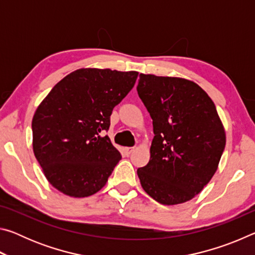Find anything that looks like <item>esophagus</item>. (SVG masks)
Wrapping results in <instances>:
<instances>
[{
	"label": "esophagus",
	"mask_w": 255,
	"mask_h": 255,
	"mask_svg": "<svg viewBox=\"0 0 255 255\" xmlns=\"http://www.w3.org/2000/svg\"><path fill=\"white\" fill-rule=\"evenodd\" d=\"M133 150H135V147H126L125 148V152H126V154H131Z\"/></svg>",
	"instance_id": "1"
}]
</instances>
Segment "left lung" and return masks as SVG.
Masks as SVG:
<instances>
[{
	"mask_svg": "<svg viewBox=\"0 0 255 255\" xmlns=\"http://www.w3.org/2000/svg\"><path fill=\"white\" fill-rule=\"evenodd\" d=\"M137 92L153 119L147 165L137 170L145 192L162 205L191 200L218 169L226 144L210 97L182 77L139 74Z\"/></svg>",
	"mask_w": 255,
	"mask_h": 255,
	"instance_id": "obj_1",
	"label": "left lung"
}]
</instances>
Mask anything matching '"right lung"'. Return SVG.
<instances>
[{
	"mask_svg": "<svg viewBox=\"0 0 255 255\" xmlns=\"http://www.w3.org/2000/svg\"><path fill=\"white\" fill-rule=\"evenodd\" d=\"M138 72L80 68L56 84L32 118V148L48 182L84 198L105 187L122 154L108 136L112 109L135 85Z\"/></svg>",
	"mask_w": 255,
	"mask_h": 255,
	"instance_id": "obj_1",
	"label": "right lung"
}]
</instances>
